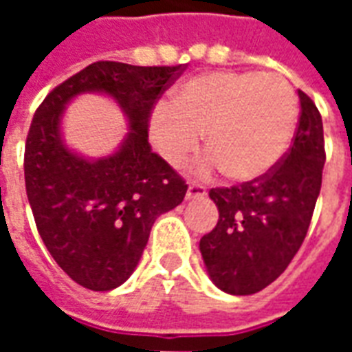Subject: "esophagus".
Masks as SVG:
<instances>
[{
  "mask_svg": "<svg viewBox=\"0 0 352 352\" xmlns=\"http://www.w3.org/2000/svg\"><path fill=\"white\" fill-rule=\"evenodd\" d=\"M204 196H207L206 186H201V184H196V183L188 184L186 199H198V198H204Z\"/></svg>",
  "mask_w": 352,
  "mask_h": 352,
  "instance_id": "obj_1",
  "label": "esophagus"
}]
</instances>
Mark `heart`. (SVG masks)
<instances>
[{
  "label": "heart",
  "mask_w": 352,
  "mask_h": 352,
  "mask_svg": "<svg viewBox=\"0 0 352 352\" xmlns=\"http://www.w3.org/2000/svg\"><path fill=\"white\" fill-rule=\"evenodd\" d=\"M298 124V100L275 73L213 72L192 77L151 120V138L169 166H181L206 133L201 173L224 169L237 183L267 175L285 156Z\"/></svg>",
  "instance_id": "obj_1"
}]
</instances>
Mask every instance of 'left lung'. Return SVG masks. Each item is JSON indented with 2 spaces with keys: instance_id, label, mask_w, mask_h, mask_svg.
<instances>
[{
  "instance_id": "obj_1",
  "label": "left lung",
  "mask_w": 352,
  "mask_h": 352,
  "mask_svg": "<svg viewBox=\"0 0 352 352\" xmlns=\"http://www.w3.org/2000/svg\"><path fill=\"white\" fill-rule=\"evenodd\" d=\"M298 96L302 113L294 143L279 164L262 179L209 192L219 222L199 239V252L222 292H260L287 270L305 239L326 154L317 105L302 90Z\"/></svg>"
}]
</instances>
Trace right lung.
Wrapping results in <instances>:
<instances>
[{
	"label": "right lung",
	"instance_id": "add662e5",
	"mask_svg": "<svg viewBox=\"0 0 352 352\" xmlns=\"http://www.w3.org/2000/svg\"><path fill=\"white\" fill-rule=\"evenodd\" d=\"M183 72L94 62L35 111L24 154L28 201L50 256L80 287L103 292L128 280L154 221L184 199L188 186L148 145L154 103ZM80 93L109 95L126 116L129 133L107 157L65 145L61 118Z\"/></svg>",
	"mask_w": 352,
	"mask_h": 352
}]
</instances>
